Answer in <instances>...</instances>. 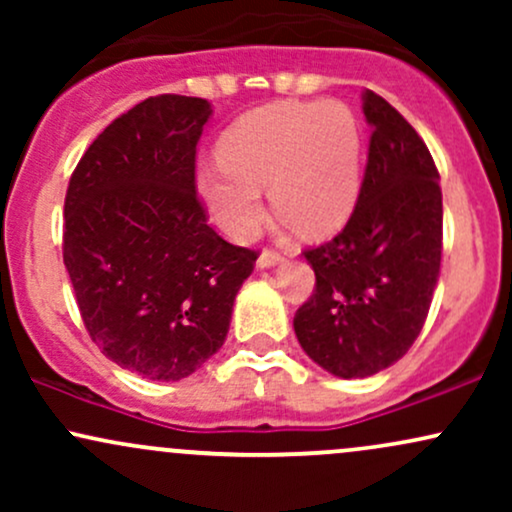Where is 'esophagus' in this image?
I'll use <instances>...</instances> for the list:
<instances>
[{
  "instance_id": "obj_1",
  "label": "esophagus",
  "mask_w": 512,
  "mask_h": 512,
  "mask_svg": "<svg viewBox=\"0 0 512 512\" xmlns=\"http://www.w3.org/2000/svg\"><path fill=\"white\" fill-rule=\"evenodd\" d=\"M281 262V255L274 250H264L260 257H257V269H269V267H276V264Z\"/></svg>"
}]
</instances>
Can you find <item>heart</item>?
I'll list each match as a JSON object with an SVG mask.
<instances>
[{
    "label": "heart",
    "instance_id": "1",
    "mask_svg": "<svg viewBox=\"0 0 512 512\" xmlns=\"http://www.w3.org/2000/svg\"><path fill=\"white\" fill-rule=\"evenodd\" d=\"M363 137L339 101L274 103L245 115L221 139V161L199 168L197 187L216 226L250 240L264 216L260 187L276 214L305 236L344 226L361 190Z\"/></svg>",
    "mask_w": 512,
    "mask_h": 512
}]
</instances>
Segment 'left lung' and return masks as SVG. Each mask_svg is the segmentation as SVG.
I'll use <instances>...</instances> for the list:
<instances>
[{
    "instance_id": "8db88e82",
    "label": "left lung",
    "mask_w": 512,
    "mask_h": 512,
    "mask_svg": "<svg viewBox=\"0 0 512 512\" xmlns=\"http://www.w3.org/2000/svg\"><path fill=\"white\" fill-rule=\"evenodd\" d=\"M363 115L373 134L356 209L330 243L305 250L315 291L293 317L305 354L344 380L407 354L443 250V192L424 139L373 91H363Z\"/></svg>"
}]
</instances>
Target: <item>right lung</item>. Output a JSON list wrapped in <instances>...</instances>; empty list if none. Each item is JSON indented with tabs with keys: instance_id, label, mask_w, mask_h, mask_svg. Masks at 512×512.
Segmentation results:
<instances>
[{
	"instance_id": "obj_1",
	"label": "right lung",
	"mask_w": 512,
	"mask_h": 512,
	"mask_svg": "<svg viewBox=\"0 0 512 512\" xmlns=\"http://www.w3.org/2000/svg\"><path fill=\"white\" fill-rule=\"evenodd\" d=\"M209 117L204 98H146L88 146L64 199V267L88 334L120 368L163 383L221 349L257 260L197 199Z\"/></svg>"
}]
</instances>
